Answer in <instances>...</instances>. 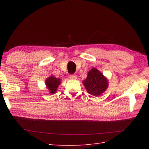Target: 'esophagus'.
Instances as JSON below:
<instances>
[{
  "instance_id": "obj_1",
  "label": "esophagus",
  "mask_w": 149,
  "mask_h": 149,
  "mask_svg": "<svg viewBox=\"0 0 149 149\" xmlns=\"http://www.w3.org/2000/svg\"><path fill=\"white\" fill-rule=\"evenodd\" d=\"M70 78L71 79H77V76L76 74H71L70 76Z\"/></svg>"
}]
</instances>
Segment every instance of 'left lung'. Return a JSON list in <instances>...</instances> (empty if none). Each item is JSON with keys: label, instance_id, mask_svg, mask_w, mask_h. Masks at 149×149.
<instances>
[{"label": "left lung", "instance_id": "obj_1", "mask_svg": "<svg viewBox=\"0 0 149 149\" xmlns=\"http://www.w3.org/2000/svg\"><path fill=\"white\" fill-rule=\"evenodd\" d=\"M83 84L89 94L94 96H99L106 91L109 83L106 76L95 68L89 70L87 78Z\"/></svg>", "mask_w": 149, "mask_h": 149}]
</instances>
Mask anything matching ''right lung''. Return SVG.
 <instances>
[{"label":"right lung","instance_id":"obj_1","mask_svg":"<svg viewBox=\"0 0 149 149\" xmlns=\"http://www.w3.org/2000/svg\"><path fill=\"white\" fill-rule=\"evenodd\" d=\"M61 80L60 78L54 77L53 75H51L46 79L45 84L49 93L53 94L56 93L57 88L61 83Z\"/></svg>","mask_w":149,"mask_h":149}]
</instances>
